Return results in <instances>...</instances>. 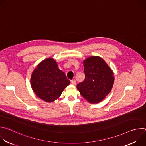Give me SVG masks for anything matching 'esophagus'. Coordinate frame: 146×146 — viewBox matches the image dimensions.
I'll use <instances>...</instances> for the list:
<instances>
[{
	"mask_svg": "<svg viewBox=\"0 0 146 146\" xmlns=\"http://www.w3.org/2000/svg\"><path fill=\"white\" fill-rule=\"evenodd\" d=\"M71 82H72V84H73V85H76V80H72Z\"/></svg>",
	"mask_w": 146,
	"mask_h": 146,
	"instance_id": "obj_1",
	"label": "esophagus"
}]
</instances>
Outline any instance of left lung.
<instances>
[{"label": "left lung", "instance_id": "8db88e82", "mask_svg": "<svg viewBox=\"0 0 146 146\" xmlns=\"http://www.w3.org/2000/svg\"><path fill=\"white\" fill-rule=\"evenodd\" d=\"M83 64L86 77L77 85V88L90 103H99L111 90L114 82L113 72L106 62L98 56L87 58Z\"/></svg>", "mask_w": 146, "mask_h": 146}]
</instances>
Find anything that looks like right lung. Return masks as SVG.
I'll use <instances>...</instances> for the list:
<instances>
[{"mask_svg":"<svg viewBox=\"0 0 146 146\" xmlns=\"http://www.w3.org/2000/svg\"><path fill=\"white\" fill-rule=\"evenodd\" d=\"M70 83L65 73L58 68L56 62L51 58L41 61L31 78L33 92L47 102L58 99Z\"/></svg>","mask_w":146,"mask_h":146,"instance_id":"right-lung-1","label":"right lung"}]
</instances>
